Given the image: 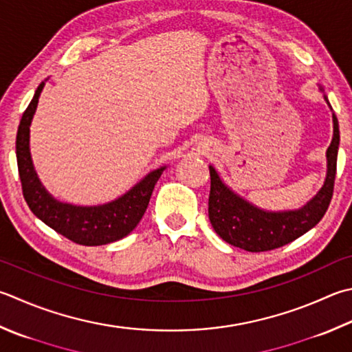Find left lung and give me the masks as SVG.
Here are the masks:
<instances>
[{
	"label": "left lung",
	"instance_id": "8db88e82",
	"mask_svg": "<svg viewBox=\"0 0 352 352\" xmlns=\"http://www.w3.org/2000/svg\"><path fill=\"white\" fill-rule=\"evenodd\" d=\"M324 101L329 105L327 95ZM333 141L327 150V179L319 193L299 210L265 211L257 208L228 188L210 165L208 217L214 231L225 242L251 253H261L296 241L320 222L334 191L337 153L340 144L339 121L336 113H333Z\"/></svg>",
	"mask_w": 352,
	"mask_h": 352
}]
</instances>
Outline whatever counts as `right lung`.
<instances>
[{"label": "right lung", "instance_id": "obj_1", "mask_svg": "<svg viewBox=\"0 0 352 352\" xmlns=\"http://www.w3.org/2000/svg\"><path fill=\"white\" fill-rule=\"evenodd\" d=\"M43 87L44 82L38 85L35 96L23 113L16 133L18 173L25 202L33 214L72 242L95 247V245L119 241L131 233L142 219L155 185L165 167L151 171L141 182L113 202L96 205V207H76L56 201L39 182L29 148L32 118L35 115Z\"/></svg>", "mask_w": 352, "mask_h": 352}]
</instances>
